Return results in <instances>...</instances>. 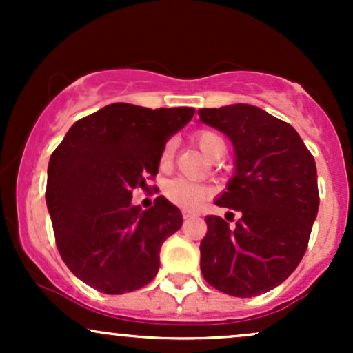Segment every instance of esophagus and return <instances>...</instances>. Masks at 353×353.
Here are the masks:
<instances>
[{
  "label": "esophagus",
  "mask_w": 353,
  "mask_h": 353,
  "mask_svg": "<svg viewBox=\"0 0 353 353\" xmlns=\"http://www.w3.org/2000/svg\"><path fill=\"white\" fill-rule=\"evenodd\" d=\"M196 216V212H192V210H188V209H182V217L184 219H190Z\"/></svg>",
  "instance_id": "obj_1"
}]
</instances>
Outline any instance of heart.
Here are the masks:
<instances>
[{
    "instance_id": "obj_1",
    "label": "heart",
    "mask_w": 353,
    "mask_h": 353,
    "mask_svg": "<svg viewBox=\"0 0 353 353\" xmlns=\"http://www.w3.org/2000/svg\"><path fill=\"white\" fill-rule=\"evenodd\" d=\"M194 141L199 145V149L209 159H216L219 154H224L225 144L224 139L217 134L212 129H201L194 134ZM174 161V143L168 141L164 144L163 151L159 154V168L163 171H168L172 165ZM164 196L169 201L174 202L176 205H181L184 209H196L197 205H201L205 201V197L209 196V189L205 185L197 184L184 177H177V179L169 181L164 185Z\"/></svg>"
}]
</instances>
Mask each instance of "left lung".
Returning <instances> with one entry per match:
<instances>
[{"label":"left lung","instance_id":"obj_1","mask_svg":"<svg viewBox=\"0 0 353 353\" xmlns=\"http://www.w3.org/2000/svg\"><path fill=\"white\" fill-rule=\"evenodd\" d=\"M197 114L232 141L236 176L216 204L241 214L234 229L222 217H205L202 275L234 297L269 292L294 272L309 245L319 210L314 156L292 125L261 108L230 104Z\"/></svg>","mask_w":353,"mask_h":353}]
</instances>
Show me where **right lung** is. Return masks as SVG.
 I'll use <instances>...</instances> for the list:
<instances>
[{
    "label": "right lung",
    "instance_id": "obj_1",
    "mask_svg": "<svg viewBox=\"0 0 353 353\" xmlns=\"http://www.w3.org/2000/svg\"><path fill=\"white\" fill-rule=\"evenodd\" d=\"M192 116L194 108L109 104L76 121L51 154L46 204L56 245L92 289L132 292L156 277L161 245L182 214L163 196L141 210L132 190L148 188L165 141Z\"/></svg>",
    "mask_w": 353,
    "mask_h": 353
}]
</instances>
